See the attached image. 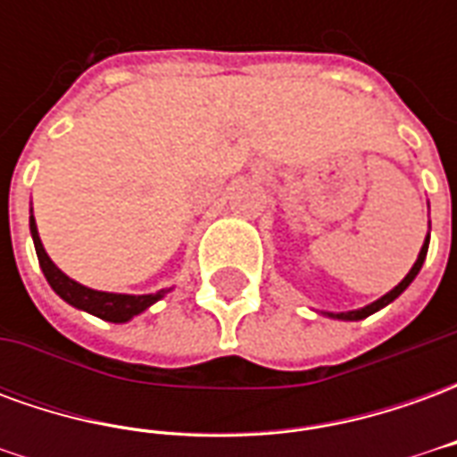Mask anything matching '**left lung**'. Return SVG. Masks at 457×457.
Listing matches in <instances>:
<instances>
[{
    "label": "left lung",
    "instance_id": "8db88e82",
    "mask_svg": "<svg viewBox=\"0 0 457 457\" xmlns=\"http://www.w3.org/2000/svg\"><path fill=\"white\" fill-rule=\"evenodd\" d=\"M428 242H431V220H428V235H426V239H423L421 252H419V257H416V262H413V267L409 269V274H406V277H403L402 281L392 288V291H386L382 298H377V301H372V303H367V306L362 308H357V311H345V313H328V311H320V313L328 318H336V320H362V318L372 316V313H377V311H382L384 306H389L394 298L402 296L403 291L411 287L413 278L419 277L423 262H426V254H428Z\"/></svg>",
    "mask_w": 457,
    "mask_h": 457
}]
</instances>
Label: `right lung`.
Segmentation results:
<instances>
[{
  "label": "right lung",
  "mask_w": 457,
  "mask_h": 457,
  "mask_svg": "<svg viewBox=\"0 0 457 457\" xmlns=\"http://www.w3.org/2000/svg\"><path fill=\"white\" fill-rule=\"evenodd\" d=\"M29 229H31V239H34L36 257H38V264H41V271H44L46 281L51 284L58 296L63 298L65 303H71L78 311H85V313H93V316L103 318V320H110V323H127L134 316L144 313L146 308H151L156 301L169 294L170 288H161L156 294H112V291H97V288L83 287L78 284L75 278H71L68 274H63L61 269L55 267L54 259L48 257V252L44 249V242L38 237V228H36L34 210L29 215Z\"/></svg>",
  "instance_id": "obj_1"
}]
</instances>
